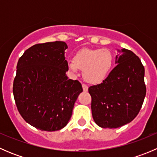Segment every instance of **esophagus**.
<instances>
[{
    "label": "esophagus",
    "mask_w": 157,
    "mask_h": 157,
    "mask_svg": "<svg viewBox=\"0 0 157 157\" xmlns=\"http://www.w3.org/2000/svg\"><path fill=\"white\" fill-rule=\"evenodd\" d=\"M82 86H83V91H85V92L87 91V90H88V86H87V85L85 84V83H83V84H82Z\"/></svg>",
    "instance_id": "34e87169"
}]
</instances>
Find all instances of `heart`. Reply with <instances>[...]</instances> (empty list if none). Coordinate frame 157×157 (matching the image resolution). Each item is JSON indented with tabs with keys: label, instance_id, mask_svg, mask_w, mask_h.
Here are the masks:
<instances>
[{
	"label": "heart",
	"instance_id": "heart-1",
	"mask_svg": "<svg viewBox=\"0 0 157 157\" xmlns=\"http://www.w3.org/2000/svg\"><path fill=\"white\" fill-rule=\"evenodd\" d=\"M114 56L106 48H84L79 51L74 60L67 61V67L71 72L77 73L82 69L85 80L89 83L102 81L112 69Z\"/></svg>",
	"mask_w": 157,
	"mask_h": 157
}]
</instances>
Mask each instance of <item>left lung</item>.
<instances>
[{
  "label": "left lung",
  "mask_w": 157,
  "mask_h": 157,
  "mask_svg": "<svg viewBox=\"0 0 157 157\" xmlns=\"http://www.w3.org/2000/svg\"><path fill=\"white\" fill-rule=\"evenodd\" d=\"M116 67L100 84L90 86L93 120L103 128L121 127L134 119L146 96L144 67L131 51L122 48Z\"/></svg>",
  "instance_id": "1"
}]
</instances>
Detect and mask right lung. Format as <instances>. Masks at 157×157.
<instances>
[{"label": "right lung", "instance_id": "right-lung-1", "mask_svg": "<svg viewBox=\"0 0 157 157\" xmlns=\"http://www.w3.org/2000/svg\"><path fill=\"white\" fill-rule=\"evenodd\" d=\"M65 42L36 44L19 59L13 93L19 112L30 125L54 131L65 127L83 91L78 80L67 78Z\"/></svg>", "mask_w": 157, "mask_h": 157}]
</instances>
